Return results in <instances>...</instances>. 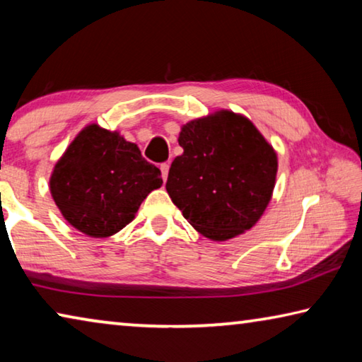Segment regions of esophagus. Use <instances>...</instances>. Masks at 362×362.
Returning a JSON list of instances; mask_svg holds the SVG:
<instances>
[{
  "label": "esophagus",
  "mask_w": 362,
  "mask_h": 362,
  "mask_svg": "<svg viewBox=\"0 0 362 362\" xmlns=\"http://www.w3.org/2000/svg\"><path fill=\"white\" fill-rule=\"evenodd\" d=\"M169 163H163L161 164V168H159V169H161V175H163V180L164 182H166L168 180V174H169Z\"/></svg>",
  "instance_id": "obj_1"
}]
</instances>
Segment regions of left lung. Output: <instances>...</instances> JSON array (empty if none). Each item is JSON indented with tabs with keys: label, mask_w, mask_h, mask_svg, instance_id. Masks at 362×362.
<instances>
[{
	"label": "left lung",
	"mask_w": 362,
	"mask_h": 362,
	"mask_svg": "<svg viewBox=\"0 0 362 362\" xmlns=\"http://www.w3.org/2000/svg\"><path fill=\"white\" fill-rule=\"evenodd\" d=\"M183 148L166 189L183 217L212 241L252 228L272 201L278 155L246 116L217 110L182 126Z\"/></svg>",
	"instance_id": "left-lung-1"
}]
</instances>
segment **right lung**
<instances>
[{
  "label": "right lung",
  "instance_id": "obj_1",
  "mask_svg": "<svg viewBox=\"0 0 362 362\" xmlns=\"http://www.w3.org/2000/svg\"><path fill=\"white\" fill-rule=\"evenodd\" d=\"M161 185V170L142 158L136 144L95 122L79 131L49 179L60 214L89 238H108L124 228Z\"/></svg>",
  "mask_w": 362,
  "mask_h": 362
}]
</instances>
